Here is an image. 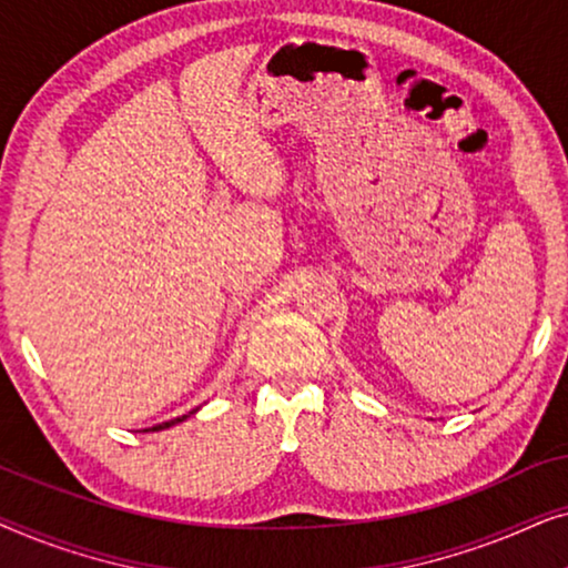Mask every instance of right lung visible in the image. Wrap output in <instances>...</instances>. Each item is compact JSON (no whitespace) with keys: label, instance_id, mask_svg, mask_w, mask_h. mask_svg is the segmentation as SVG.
<instances>
[{"label":"right lung","instance_id":"obj_1","mask_svg":"<svg viewBox=\"0 0 568 568\" xmlns=\"http://www.w3.org/2000/svg\"><path fill=\"white\" fill-rule=\"evenodd\" d=\"M199 408H193V410H189V414L185 416H178V418H170V422H165V424H158V426H152V429H146V432H160V429H170V426H175V424H181V422H185V418H189L191 414H196Z\"/></svg>","mask_w":568,"mask_h":568}]
</instances>
